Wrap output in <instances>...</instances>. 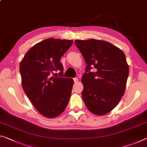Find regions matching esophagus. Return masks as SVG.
Segmentation results:
<instances>
[{
	"mask_svg": "<svg viewBox=\"0 0 147 147\" xmlns=\"http://www.w3.org/2000/svg\"><path fill=\"white\" fill-rule=\"evenodd\" d=\"M73 80H74V83L77 82H78V78H73Z\"/></svg>",
	"mask_w": 147,
	"mask_h": 147,
	"instance_id": "obj_1",
	"label": "esophagus"
}]
</instances>
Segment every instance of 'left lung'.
<instances>
[{
    "instance_id": "8db88e82",
    "label": "left lung",
    "mask_w": 147,
    "mask_h": 147,
    "mask_svg": "<svg viewBox=\"0 0 147 147\" xmlns=\"http://www.w3.org/2000/svg\"><path fill=\"white\" fill-rule=\"evenodd\" d=\"M76 46L87 65L81 81L82 96L91 113L105 115L119 103L124 94L129 67L124 53L107 41L76 40ZM92 67L95 72H91Z\"/></svg>"
}]
</instances>
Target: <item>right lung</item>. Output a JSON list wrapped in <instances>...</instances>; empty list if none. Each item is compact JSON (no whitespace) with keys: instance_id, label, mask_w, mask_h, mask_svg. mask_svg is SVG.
Returning <instances> with one entry per match:
<instances>
[{"instance_id":"1","label":"right lung","mask_w":147,"mask_h":147,"mask_svg":"<svg viewBox=\"0 0 147 147\" xmlns=\"http://www.w3.org/2000/svg\"><path fill=\"white\" fill-rule=\"evenodd\" d=\"M73 42V40L47 38L32 46L20 63L23 89L36 110L46 118L61 115L71 97L74 82L62 77L63 67L60 59ZM58 69L60 77L51 76Z\"/></svg>"}]
</instances>
